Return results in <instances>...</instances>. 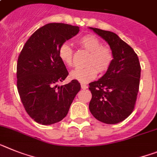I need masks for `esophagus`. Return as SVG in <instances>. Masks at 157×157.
<instances>
[{
    "instance_id": "34e87169",
    "label": "esophagus",
    "mask_w": 157,
    "mask_h": 157,
    "mask_svg": "<svg viewBox=\"0 0 157 157\" xmlns=\"http://www.w3.org/2000/svg\"><path fill=\"white\" fill-rule=\"evenodd\" d=\"M81 87H82V89L86 90V89H87V88H88V86L86 85V84L82 83V84H81Z\"/></svg>"
}]
</instances>
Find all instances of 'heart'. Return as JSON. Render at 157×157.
<instances>
[{
  "instance_id": "1",
  "label": "heart",
  "mask_w": 157,
  "mask_h": 157,
  "mask_svg": "<svg viewBox=\"0 0 157 157\" xmlns=\"http://www.w3.org/2000/svg\"><path fill=\"white\" fill-rule=\"evenodd\" d=\"M80 46L90 52L83 67H77L71 73L73 79L81 82L91 81L97 75V73L102 74L109 69L113 63V55L108 46L102 45L101 40L94 35H86L78 40ZM59 56L62 62L67 66L73 65L74 50L67 43H63L59 48Z\"/></svg>"
}]
</instances>
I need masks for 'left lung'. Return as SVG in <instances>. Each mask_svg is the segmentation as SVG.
Instances as JSON below:
<instances>
[{
  "label": "left lung",
  "mask_w": 157,
  "mask_h": 157,
  "mask_svg": "<svg viewBox=\"0 0 157 157\" xmlns=\"http://www.w3.org/2000/svg\"><path fill=\"white\" fill-rule=\"evenodd\" d=\"M90 29L109 44L113 59L106 73L89 84L92 94L89 109L101 122L117 124L132 113L136 105L141 70L138 56L117 34L95 28Z\"/></svg>",
  "instance_id": "1"
}]
</instances>
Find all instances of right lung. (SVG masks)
Instances as JSON below:
<instances>
[{
    "instance_id": "add662e5",
    "label": "right lung",
    "mask_w": 157,
    "mask_h": 157,
    "mask_svg": "<svg viewBox=\"0 0 157 157\" xmlns=\"http://www.w3.org/2000/svg\"><path fill=\"white\" fill-rule=\"evenodd\" d=\"M79 28L63 23L41 27L27 40L17 66V90L25 110L37 123L52 124L67 116L81 89L77 80L58 86L68 75L59 48Z\"/></svg>"
}]
</instances>
